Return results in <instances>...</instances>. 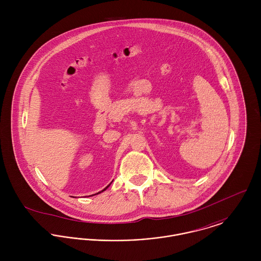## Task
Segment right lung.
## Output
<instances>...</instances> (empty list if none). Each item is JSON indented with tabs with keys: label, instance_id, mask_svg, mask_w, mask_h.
<instances>
[{
	"label": "right lung",
	"instance_id": "add662e5",
	"mask_svg": "<svg viewBox=\"0 0 261 261\" xmlns=\"http://www.w3.org/2000/svg\"><path fill=\"white\" fill-rule=\"evenodd\" d=\"M112 183H111V184H112ZM111 184H110V185H109V186L106 187V188H105V189H103V190H102V191H100V192H98V193H96V194H94V195H97V194H100V193H101V192H103V191H106V190H107V189H108V188H109V187L111 186ZM94 195H91V196H94Z\"/></svg>",
	"mask_w": 261,
	"mask_h": 261
}]
</instances>
